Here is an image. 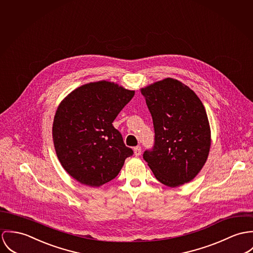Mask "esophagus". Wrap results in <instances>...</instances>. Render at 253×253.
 <instances>
[{"label":"esophagus","instance_id":"obj_1","mask_svg":"<svg viewBox=\"0 0 253 253\" xmlns=\"http://www.w3.org/2000/svg\"><path fill=\"white\" fill-rule=\"evenodd\" d=\"M134 153H135V155L136 156H140V154H141V148H140V146H136V147H134Z\"/></svg>","mask_w":253,"mask_h":253}]
</instances>
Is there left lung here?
Instances as JSON below:
<instances>
[{
    "instance_id": "8db88e82",
    "label": "left lung",
    "mask_w": 253,
    "mask_h": 253,
    "mask_svg": "<svg viewBox=\"0 0 253 253\" xmlns=\"http://www.w3.org/2000/svg\"><path fill=\"white\" fill-rule=\"evenodd\" d=\"M153 120L155 142L143 153L155 177L169 187L195 178L207 162L211 144L205 107L196 93L167 78L140 89Z\"/></svg>"
}]
</instances>
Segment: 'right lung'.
<instances>
[{
  "instance_id": "add662e5",
  "label": "right lung",
  "mask_w": 253,
  "mask_h": 253,
  "mask_svg": "<svg viewBox=\"0 0 253 253\" xmlns=\"http://www.w3.org/2000/svg\"><path fill=\"white\" fill-rule=\"evenodd\" d=\"M134 95L100 81L76 88L59 104L52 126L57 157L82 184L99 187L111 181L133 155L113 122Z\"/></svg>"
}]
</instances>
